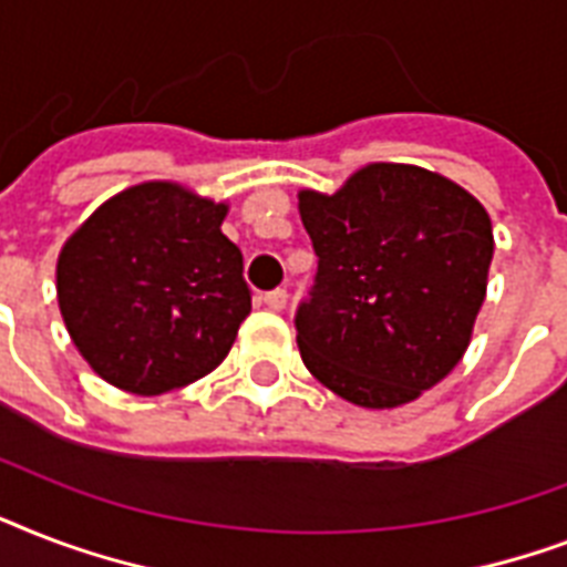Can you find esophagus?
Returning <instances> with one entry per match:
<instances>
[{
    "instance_id": "esophagus-1",
    "label": "esophagus",
    "mask_w": 567,
    "mask_h": 567,
    "mask_svg": "<svg viewBox=\"0 0 567 567\" xmlns=\"http://www.w3.org/2000/svg\"><path fill=\"white\" fill-rule=\"evenodd\" d=\"M285 302H288V291L285 288H274V291L265 293V306L274 311H282Z\"/></svg>"
}]
</instances>
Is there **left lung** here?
<instances>
[{
    "label": "left lung",
    "mask_w": 567,
    "mask_h": 567,
    "mask_svg": "<svg viewBox=\"0 0 567 567\" xmlns=\"http://www.w3.org/2000/svg\"><path fill=\"white\" fill-rule=\"evenodd\" d=\"M318 256L293 327L302 362L364 409L412 403L465 355L494 256L474 196L412 164H368L338 194H300Z\"/></svg>",
    "instance_id": "8db88e82"
}]
</instances>
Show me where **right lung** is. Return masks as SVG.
I'll use <instances>...</instances> for the list:
<instances>
[{
  "label": "right lung",
  "mask_w": 567,
  "mask_h": 567,
  "mask_svg": "<svg viewBox=\"0 0 567 567\" xmlns=\"http://www.w3.org/2000/svg\"><path fill=\"white\" fill-rule=\"evenodd\" d=\"M226 205L171 182L111 196L58 256V306L84 362L132 394L212 373L252 309Z\"/></svg>",
  "instance_id": "right-lung-1"
}]
</instances>
